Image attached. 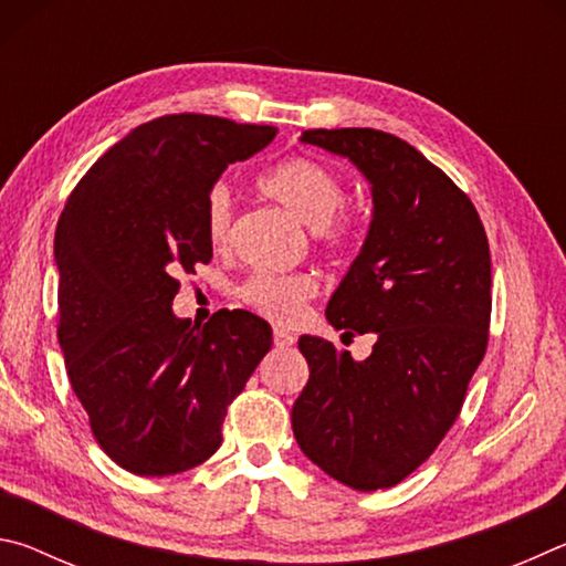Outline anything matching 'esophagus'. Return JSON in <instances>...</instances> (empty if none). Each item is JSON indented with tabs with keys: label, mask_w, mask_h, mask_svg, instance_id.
<instances>
[{
	"label": "esophagus",
	"mask_w": 566,
	"mask_h": 566,
	"mask_svg": "<svg viewBox=\"0 0 566 566\" xmlns=\"http://www.w3.org/2000/svg\"><path fill=\"white\" fill-rule=\"evenodd\" d=\"M292 344H294V337H292L290 332L280 329V327L274 329V347H276V349H290Z\"/></svg>",
	"instance_id": "esophagus-1"
}]
</instances>
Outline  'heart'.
Segmentation results:
<instances>
[{"label":"heart","instance_id":"heart-1","mask_svg":"<svg viewBox=\"0 0 566 566\" xmlns=\"http://www.w3.org/2000/svg\"><path fill=\"white\" fill-rule=\"evenodd\" d=\"M266 197L312 227L317 242L332 254H344L357 244L359 227L344 209L342 179L329 167L310 157H292L274 165L256 179ZM205 234L214 249H222L232 229V195L224 185H212L205 197ZM319 290L310 272H266L256 270L239 284L237 296L249 310L276 324H292L302 317L304 304Z\"/></svg>","mask_w":566,"mask_h":566}]
</instances>
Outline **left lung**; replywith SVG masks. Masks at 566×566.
<instances>
[{"label":"left lung","instance_id":"left-lung-1","mask_svg":"<svg viewBox=\"0 0 566 566\" xmlns=\"http://www.w3.org/2000/svg\"><path fill=\"white\" fill-rule=\"evenodd\" d=\"M302 142L349 157L369 179L375 217L334 292L327 319L344 337L375 332L354 361L300 337L310 381L292 409L302 452L359 492L387 490L432 457L484 359L492 256L479 212L442 169L379 129H306Z\"/></svg>","mask_w":566,"mask_h":566}]
</instances>
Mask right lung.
<instances>
[{"label": "right lung", "mask_w": 566, "mask_h": 566, "mask_svg": "<svg viewBox=\"0 0 566 566\" xmlns=\"http://www.w3.org/2000/svg\"><path fill=\"white\" fill-rule=\"evenodd\" d=\"M274 137L266 124L165 114L104 151L66 197L56 337L94 439L132 474L207 462L227 407L272 347V327L252 312L219 310L197 329L171 302L177 276L212 260L209 187Z\"/></svg>", "instance_id": "add662e5"}]
</instances>
